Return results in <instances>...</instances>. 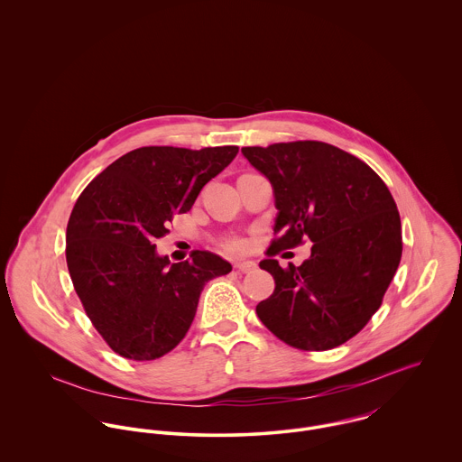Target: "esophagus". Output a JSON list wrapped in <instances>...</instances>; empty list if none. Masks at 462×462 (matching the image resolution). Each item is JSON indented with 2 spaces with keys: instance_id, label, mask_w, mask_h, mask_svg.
Instances as JSON below:
<instances>
[{
  "instance_id": "esophagus-1",
  "label": "esophagus",
  "mask_w": 462,
  "mask_h": 462,
  "mask_svg": "<svg viewBox=\"0 0 462 462\" xmlns=\"http://www.w3.org/2000/svg\"><path fill=\"white\" fill-rule=\"evenodd\" d=\"M235 268L244 272V273H251V272L256 270V263L254 262H238V263L235 264Z\"/></svg>"
}]
</instances>
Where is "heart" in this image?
Listing matches in <instances>:
<instances>
[{
    "label": "heart",
    "instance_id": "b5f03b06",
    "mask_svg": "<svg viewBox=\"0 0 462 462\" xmlns=\"http://www.w3.org/2000/svg\"><path fill=\"white\" fill-rule=\"evenodd\" d=\"M222 247H224V251H227V253H242V251L247 247V244H245V240H242V238H229V240H226V242L222 244Z\"/></svg>",
    "mask_w": 462,
    "mask_h": 462
}]
</instances>
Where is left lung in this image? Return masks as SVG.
Returning a JSON list of instances; mask_svg holds the SVG:
<instances>
[{
  "label": "left lung",
  "mask_w": 462,
  "mask_h": 462,
  "mask_svg": "<svg viewBox=\"0 0 462 462\" xmlns=\"http://www.w3.org/2000/svg\"><path fill=\"white\" fill-rule=\"evenodd\" d=\"M268 178L277 217L260 266L273 293L256 306L264 328L300 350H329L363 329L381 308L402 258L395 199L365 162L326 142L242 147ZM314 242L300 267H279V250Z\"/></svg>",
  "instance_id": "8db88e82"
}]
</instances>
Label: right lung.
<instances>
[{
	"mask_svg": "<svg viewBox=\"0 0 462 462\" xmlns=\"http://www.w3.org/2000/svg\"><path fill=\"white\" fill-rule=\"evenodd\" d=\"M236 152V145L140 147L108 165L76 200L67 268L87 317L119 356L151 361L171 352L194 322L204 284L231 272L208 251L171 263L154 242Z\"/></svg>",
	"mask_w": 462,
	"mask_h": 462,
	"instance_id": "1",
	"label": "right lung"
}]
</instances>
